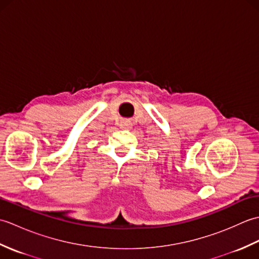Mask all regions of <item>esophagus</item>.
<instances>
[{"instance_id": "34e87169", "label": "esophagus", "mask_w": 259, "mask_h": 259, "mask_svg": "<svg viewBox=\"0 0 259 259\" xmlns=\"http://www.w3.org/2000/svg\"><path fill=\"white\" fill-rule=\"evenodd\" d=\"M122 125L124 126V128H129V126H130V122H129V121H123Z\"/></svg>"}]
</instances>
